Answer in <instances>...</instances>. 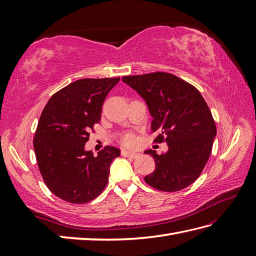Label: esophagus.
Segmentation results:
<instances>
[{"mask_svg":"<svg viewBox=\"0 0 256 256\" xmlns=\"http://www.w3.org/2000/svg\"><path fill=\"white\" fill-rule=\"evenodd\" d=\"M122 155L124 157H130V158H138V153L136 152H130V150H122Z\"/></svg>","mask_w":256,"mask_h":256,"instance_id":"34e87169","label":"esophagus"}]
</instances>
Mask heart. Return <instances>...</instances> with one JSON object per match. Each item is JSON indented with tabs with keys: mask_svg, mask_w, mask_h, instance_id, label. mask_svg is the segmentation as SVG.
<instances>
[{
	"mask_svg": "<svg viewBox=\"0 0 256 256\" xmlns=\"http://www.w3.org/2000/svg\"><path fill=\"white\" fill-rule=\"evenodd\" d=\"M123 143L125 145H133L135 143V138L133 136L132 134H126L123 138Z\"/></svg>",
	"mask_w": 256,
	"mask_h": 256,
	"instance_id": "1",
	"label": "heart"
}]
</instances>
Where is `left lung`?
Masks as SVG:
<instances>
[{
  "label": "left lung",
  "instance_id": "1",
  "mask_svg": "<svg viewBox=\"0 0 256 256\" xmlns=\"http://www.w3.org/2000/svg\"><path fill=\"white\" fill-rule=\"evenodd\" d=\"M145 100L150 128L160 132L156 142L166 140L168 150L158 155L148 150L156 170L144 179L160 192H174L192 184L204 168L216 135L210 108L194 86L167 72L122 78Z\"/></svg>",
  "mask_w": 256,
  "mask_h": 256
}]
</instances>
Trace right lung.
Here are the masks:
<instances>
[{
	"label": "right lung",
	"instance_id": "obj_1",
	"mask_svg": "<svg viewBox=\"0 0 256 256\" xmlns=\"http://www.w3.org/2000/svg\"><path fill=\"white\" fill-rule=\"evenodd\" d=\"M120 78L80 79L54 94L38 122L34 150L50 192L70 204H86L108 184L120 150L106 146L94 156L86 150L90 130L100 122L102 104Z\"/></svg>",
	"mask_w": 256,
	"mask_h": 256
}]
</instances>
